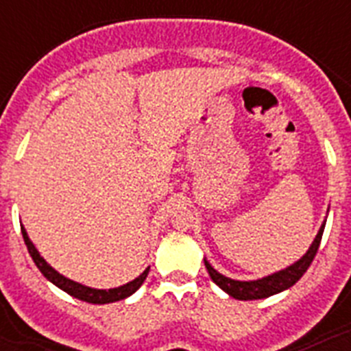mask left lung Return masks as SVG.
I'll return each instance as SVG.
<instances>
[{
	"label": "left lung",
	"instance_id": "1",
	"mask_svg": "<svg viewBox=\"0 0 351 351\" xmlns=\"http://www.w3.org/2000/svg\"><path fill=\"white\" fill-rule=\"evenodd\" d=\"M322 233H324V224L317 233L313 244L310 245V250L306 251V255L297 261L295 264H291L289 267L282 269V271L273 273V275H267L264 278H258V280H250V282H244V280H233V278L224 277L222 273H219L217 269H213V266L206 262V269H208L209 277L213 280L219 288H222L228 295H231L233 299L239 300H255V299H266V297H271L275 293H280L284 289L291 288L297 280H299L302 275L306 273V269L310 267V264L313 262L317 255V250H319V244H321Z\"/></svg>",
	"mask_w": 351,
	"mask_h": 351
}]
</instances>
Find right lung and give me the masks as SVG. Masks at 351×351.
<instances>
[{
    "label": "right lung",
    "instance_id": "1",
    "mask_svg": "<svg viewBox=\"0 0 351 351\" xmlns=\"http://www.w3.org/2000/svg\"><path fill=\"white\" fill-rule=\"evenodd\" d=\"M21 234H23L25 244H27V250H29L32 261H34V264L38 266V269L43 273V277L49 278L54 286L63 289L65 293L73 295L74 299L85 300V302H90V304H109V302H117V300L125 299V297L132 295L138 288H140V286H142L143 280H145V277H147V273H149V267H147L140 277H136L134 280H131V282L123 284V286H120V288H112V289L87 288V286H82V284L74 282V280H71V278L60 275V273H58L52 266H49L45 258L38 253V250H36L34 244L30 242L29 234H27V231H25L23 228H21Z\"/></svg>",
    "mask_w": 351,
    "mask_h": 351
}]
</instances>
